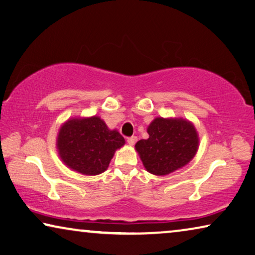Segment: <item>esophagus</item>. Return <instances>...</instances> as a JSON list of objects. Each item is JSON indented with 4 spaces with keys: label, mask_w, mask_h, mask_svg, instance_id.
<instances>
[{
    "label": "esophagus",
    "mask_w": 255,
    "mask_h": 255,
    "mask_svg": "<svg viewBox=\"0 0 255 255\" xmlns=\"http://www.w3.org/2000/svg\"><path fill=\"white\" fill-rule=\"evenodd\" d=\"M136 140H137V137H136V136H131V137L127 138V142H128V144H130V145H134V144L136 143Z\"/></svg>",
    "instance_id": "esophagus-1"
}]
</instances>
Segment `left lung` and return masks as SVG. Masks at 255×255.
<instances>
[{"label": "left lung", "instance_id": "1", "mask_svg": "<svg viewBox=\"0 0 255 255\" xmlns=\"http://www.w3.org/2000/svg\"><path fill=\"white\" fill-rule=\"evenodd\" d=\"M149 138L136 143L143 165L154 175H167L188 162L198 149L195 127L183 119L157 118L147 128Z\"/></svg>", "mask_w": 255, "mask_h": 255}]
</instances>
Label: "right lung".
Segmentation results:
<instances>
[{
  "label": "right lung",
  "instance_id": "obj_1",
  "mask_svg": "<svg viewBox=\"0 0 255 255\" xmlns=\"http://www.w3.org/2000/svg\"><path fill=\"white\" fill-rule=\"evenodd\" d=\"M124 144L120 132L110 130L98 117L68 120L60 128L57 140L65 165L85 175L103 173L116 150Z\"/></svg>",
  "mask_w": 255,
  "mask_h": 255
}]
</instances>
